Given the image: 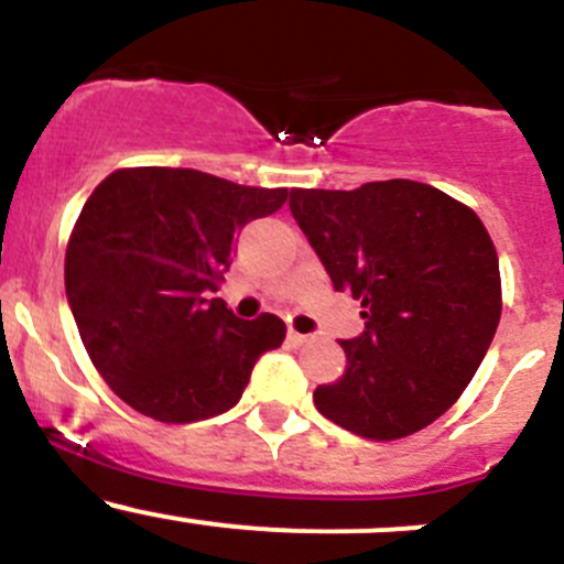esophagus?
<instances>
[{
    "mask_svg": "<svg viewBox=\"0 0 564 564\" xmlns=\"http://www.w3.org/2000/svg\"><path fill=\"white\" fill-rule=\"evenodd\" d=\"M289 344L292 346H305V344H311V340H314V335H303V333H297V329H289Z\"/></svg>",
    "mask_w": 564,
    "mask_h": 564,
    "instance_id": "esophagus-1",
    "label": "esophagus"
}]
</instances>
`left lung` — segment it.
Instances as JSON below:
<instances>
[{
  "label": "left lung",
  "mask_w": 564,
  "mask_h": 564,
  "mask_svg": "<svg viewBox=\"0 0 564 564\" xmlns=\"http://www.w3.org/2000/svg\"><path fill=\"white\" fill-rule=\"evenodd\" d=\"M289 209L335 292L360 300L366 318L357 338L340 340L344 377L314 390L318 412L373 442L434 423L471 382L502 314L482 220L412 180L292 187Z\"/></svg>",
  "instance_id": "obj_1"
}]
</instances>
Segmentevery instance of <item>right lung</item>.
I'll use <instances>...</instances> for the list:
<instances>
[{"label": "right lung", "instance_id": "add662e5", "mask_svg": "<svg viewBox=\"0 0 564 564\" xmlns=\"http://www.w3.org/2000/svg\"><path fill=\"white\" fill-rule=\"evenodd\" d=\"M286 196L166 166L119 169L95 187L67 242L65 292L89 360L128 406L196 423L240 401L286 324L272 314L248 322L207 292L229 270L242 226Z\"/></svg>", "mask_w": 564, "mask_h": 564}]
</instances>
